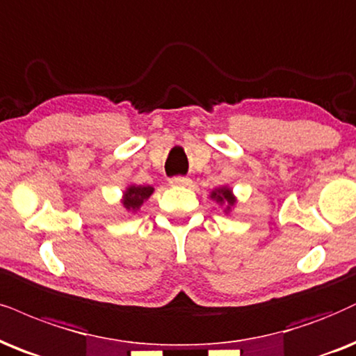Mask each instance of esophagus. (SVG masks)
Masks as SVG:
<instances>
[{"label": "esophagus", "mask_w": 356, "mask_h": 356, "mask_svg": "<svg viewBox=\"0 0 356 356\" xmlns=\"http://www.w3.org/2000/svg\"><path fill=\"white\" fill-rule=\"evenodd\" d=\"M168 183L171 186H188L191 183V179L183 178V177H175V178H170Z\"/></svg>", "instance_id": "obj_1"}]
</instances>
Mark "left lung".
I'll use <instances>...</instances> for the list:
<instances>
[{"label": "left lung", "instance_id": "left-lung-1", "mask_svg": "<svg viewBox=\"0 0 356 356\" xmlns=\"http://www.w3.org/2000/svg\"><path fill=\"white\" fill-rule=\"evenodd\" d=\"M209 198L213 201H216L219 206H225V213L227 214L231 211L232 208H234L236 201L238 198L234 196V193L229 186H219V188H214L211 191V195H209Z\"/></svg>", "mask_w": 356, "mask_h": 356}]
</instances>
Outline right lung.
<instances>
[{
  "label": "right lung",
  "instance_id": "add662e5",
  "mask_svg": "<svg viewBox=\"0 0 356 356\" xmlns=\"http://www.w3.org/2000/svg\"><path fill=\"white\" fill-rule=\"evenodd\" d=\"M153 186L150 185H129L122 195L120 203L129 213H137L142 204L153 195Z\"/></svg>",
  "mask_w": 356,
  "mask_h": 356
}]
</instances>
